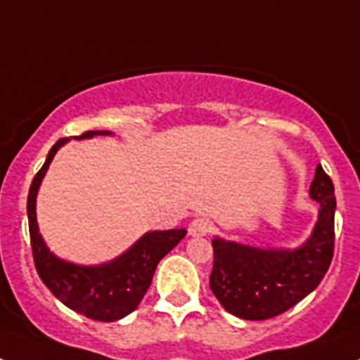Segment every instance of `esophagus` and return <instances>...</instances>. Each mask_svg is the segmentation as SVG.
Segmentation results:
<instances>
[{"instance_id": "esophagus-1", "label": "esophagus", "mask_w": 360, "mask_h": 360, "mask_svg": "<svg viewBox=\"0 0 360 360\" xmlns=\"http://www.w3.org/2000/svg\"><path fill=\"white\" fill-rule=\"evenodd\" d=\"M212 231V221L207 218H195L189 224L191 236H207Z\"/></svg>"}]
</instances>
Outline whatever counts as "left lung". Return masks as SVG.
<instances>
[{
	"label": "left lung",
	"mask_w": 360,
	"mask_h": 360,
	"mask_svg": "<svg viewBox=\"0 0 360 360\" xmlns=\"http://www.w3.org/2000/svg\"><path fill=\"white\" fill-rule=\"evenodd\" d=\"M310 196L319 203V218L311 236L297 249H257L221 238L212 240L214 263L209 285L229 314L249 321L270 319L295 307L323 281L335 243V189L321 164Z\"/></svg>",
	"instance_id": "8db88e82"
}]
</instances>
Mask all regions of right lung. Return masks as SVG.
Returning <instances> with one entry per match:
<instances>
[{
  "label": "right lung",
  "mask_w": 360,
  "mask_h": 360,
  "mask_svg": "<svg viewBox=\"0 0 360 360\" xmlns=\"http://www.w3.org/2000/svg\"><path fill=\"white\" fill-rule=\"evenodd\" d=\"M97 135H111V133L86 131L73 139L82 141V139H91ZM68 141L70 139H59L52 146L49 157L34 176L30 191H28L27 212L32 256H34L41 281L63 304L81 316H86L88 319L111 323V321L126 317L141 304L142 297L151 285L158 262L176 247L178 241L184 240L187 231L171 229V231L146 232L126 252L103 265H75V263L53 256L43 241L39 227H37L36 196L57 149Z\"/></svg>",
  "instance_id": "obj_1"
}]
</instances>
